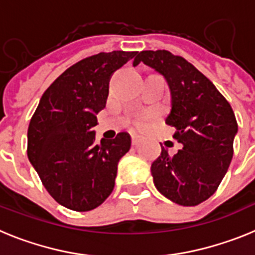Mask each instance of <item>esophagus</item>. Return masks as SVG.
Instances as JSON below:
<instances>
[{
    "label": "esophagus",
    "instance_id": "1",
    "mask_svg": "<svg viewBox=\"0 0 255 255\" xmlns=\"http://www.w3.org/2000/svg\"><path fill=\"white\" fill-rule=\"evenodd\" d=\"M143 140H144V138L141 136V135H138V134H132L131 135L132 145H139V144H140Z\"/></svg>",
    "mask_w": 255,
    "mask_h": 255
}]
</instances>
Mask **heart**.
<instances>
[{
  "label": "heart",
  "mask_w": 255,
  "mask_h": 255,
  "mask_svg": "<svg viewBox=\"0 0 255 255\" xmlns=\"http://www.w3.org/2000/svg\"><path fill=\"white\" fill-rule=\"evenodd\" d=\"M135 124H136V126H143L144 125V120H143V119H138V120L135 121Z\"/></svg>",
  "instance_id": "obj_1"
}]
</instances>
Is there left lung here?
<instances>
[{"label": "left lung", "mask_w": 255, "mask_h": 255, "mask_svg": "<svg viewBox=\"0 0 255 255\" xmlns=\"http://www.w3.org/2000/svg\"><path fill=\"white\" fill-rule=\"evenodd\" d=\"M140 62L167 80L171 112L166 124L176 129L173 138L182 144L173 155L162 147L150 167L153 182L176 204L198 206L215 194L231 163L235 114L213 83L181 56L164 49L141 51L132 65Z\"/></svg>", "instance_id": "obj_1"}]
</instances>
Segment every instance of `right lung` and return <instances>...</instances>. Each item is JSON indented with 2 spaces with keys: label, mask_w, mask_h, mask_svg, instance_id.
Segmentation results:
<instances>
[{
  "label": "right lung",
  "mask_w": 255,
  "mask_h": 255,
  "mask_svg": "<svg viewBox=\"0 0 255 255\" xmlns=\"http://www.w3.org/2000/svg\"><path fill=\"white\" fill-rule=\"evenodd\" d=\"M138 52L112 51L83 58L65 70L39 101L28 128V158L61 206L76 212L97 208L111 194L117 163L131 138L119 132L96 143L97 114L117 69Z\"/></svg>",
  "instance_id": "add662e5"
}]
</instances>
